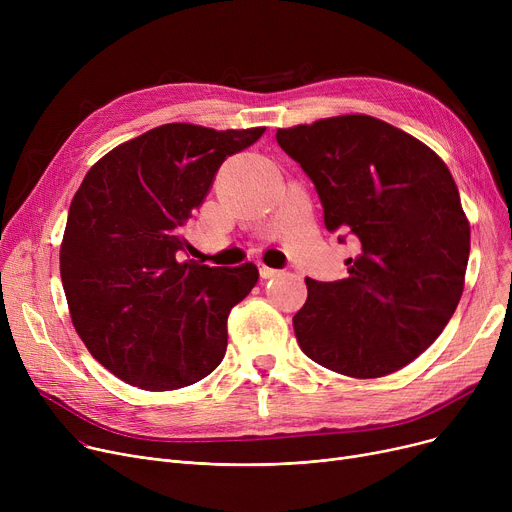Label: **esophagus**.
Instances as JSON below:
<instances>
[{"mask_svg": "<svg viewBox=\"0 0 512 512\" xmlns=\"http://www.w3.org/2000/svg\"><path fill=\"white\" fill-rule=\"evenodd\" d=\"M278 274V270H274V267H267V265H259V276L263 278V280H270V278H274Z\"/></svg>", "mask_w": 512, "mask_h": 512, "instance_id": "34e87169", "label": "esophagus"}]
</instances>
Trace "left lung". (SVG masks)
I'll use <instances>...</instances> for the list:
<instances>
[{"instance_id": "8db88e82", "label": "left lung", "mask_w": 512, "mask_h": 512, "mask_svg": "<svg viewBox=\"0 0 512 512\" xmlns=\"http://www.w3.org/2000/svg\"><path fill=\"white\" fill-rule=\"evenodd\" d=\"M276 141L315 184L326 228L359 247L348 278H305L301 351L351 378L398 371L461 301L471 230L459 188L432 149L371 116L280 128Z\"/></svg>"}]
</instances>
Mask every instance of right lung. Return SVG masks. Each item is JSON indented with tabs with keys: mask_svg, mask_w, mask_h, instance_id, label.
Returning <instances> with one entry per match:
<instances>
[{
	"mask_svg": "<svg viewBox=\"0 0 512 512\" xmlns=\"http://www.w3.org/2000/svg\"><path fill=\"white\" fill-rule=\"evenodd\" d=\"M263 132L157 126L101 157L76 191L60 249L66 301L89 353L126 384L178 390L222 363L230 309L259 272L182 263V228L224 159Z\"/></svg>",
	"mask_w": 512,
	"mask_h": 512,
	"instance_id": "add662e5",
	"label": "right lung"
}]
</instances>
